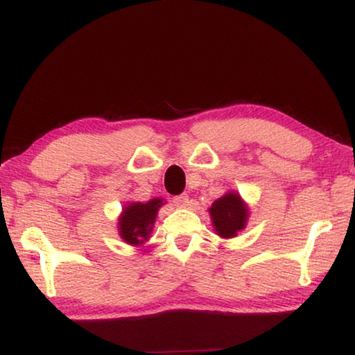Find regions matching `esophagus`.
Segmentation results:
<instances>
[{
  "label": "esophagus",
  "instance_id": "34e87169",
  "mask_svg": "<svg viewBox=\"0 0 355 355\" xmlns=\"http://www.w3.org/2000/svg\"><path fill=\"white\" fill-rule=\"evenodd\" d=\"M174 205H178V207H187L189 205V195L187 193H181L178 195V197L173 198Z\"/></svg>",
  "mask_w": 355,
  "mask_h": 355
}]
</instances>
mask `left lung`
<instances>
[{"label":"left lung","mask_w":355,"mask_h":355,"mask_svg":"<svg viewBox=\"0 0 355 355\" xmlns=\"http://www.w3.org/2000/svg\"><path fill=\"white\" fill-rule=\"evenodd\" d=\"M209 216L216 234L223 239H232L245 229L248 208L239 193L227 192L211 205Z\"/></svg>","instance_id":"obj_1"}]
</instances>
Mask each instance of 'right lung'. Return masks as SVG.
I'll return each mask as SVG.
<instances>
[{
	"instance_id": "obj_1",
	"label": "right lung",
	"mask_w": 355,
	"mask_h": 355,
	"mask_svg": "<svg viewBox=\"0 0 355 355\" xmlns=\"http://www.w3.org/2000/svg\"><path fill=\"white\" fill-rule=\"evenodd\" d=\"M163 205L162 198H153L147 203H130L118 219V232L126 243L139 246L148 240L155 223L158 208Z\"/></svg>"
}]
</instances>
